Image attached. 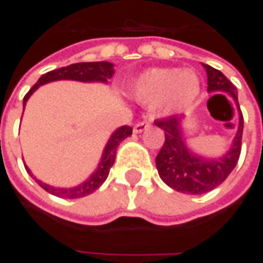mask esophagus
Here are the masks:
<instances>
[{
    "instance_id": "obj_1",
    "label": "esophagus",
    "mask_w": 263,
    "mask_h": 263,
    "mask_svg": "<svg viewBox=\"0 0 263 263\" xmlns=\"http://www.w3.org/2000/svg\"><path fill=\"white\" fill-rule=\"evenodd\" d=\"M149 127H151V123H149V121H139V123L135 124V127H133V132H135V133H142V132H145Z\"/></svg>"
}]
</instances>
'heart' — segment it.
Returning a JSON list of instances; mask_svg holds the SVG:
<instances>
[{"instance_id":"1","label":"heart","mask_w":263,"mask_h":263,"mask_svg":"<svg viewBox=\"0 0 263 263\" xmlns=\"http://www.w3.org/2000/svg\"><path fill=\"white\" fill-rule=\"evenodd\" d=\"M130 90L142 104L180 111L196 99L200 80L190 68H151L137 77Z\"/></svg>"}]
</instances>
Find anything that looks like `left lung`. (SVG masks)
<instances>
[{"instance_id": "8db88e82", "label": "left lung", "mask_w": 263, "mask_h": 263, "mask_svg": "<svg viewBox=\"0 0 263 263\" xmlns=\"http://www.w3.org/2000/svg\"><path fill=\"white\" fill-rule=\"evenodd\" d=\"M202 66L208 74V92H217L218 95L227 93L236 102L238 127L227 152L222 157L208 158L189 149L183 130V117H168L155 121L165 135V142L155 159L158 174L167 186L187 195H202L219 186L237 165L241 151L243 116L238 108L237 89L219 70L208 64Z\"/></svg>"}]
</instances>
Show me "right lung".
Instances as JSON below:
<instances>
[{"label":"right lung","instance_id":"right-lung-1","mask_svg":"<svg viewBox=\"0 0 263 263\" xmlns=\"http://www.w3.org/2000/svg\"><path fill=\"white\" fill-rule=\"evenodd\" d=\"M114 74V64L108 63V61H95V63H76V64H70L67 67H61L52 71H48L44 76L39 77V80L36 82V85L26 93L23 98V109H25L27 99L32 96L36 89L42 85H46L49 82H57V80H76V82H85V83H92V82H99V83H108V80ZM132 127L123 126L118 127L116 132L111 135L108 139L101 161L98 164L96 170L90 174V177L85 180L83 183H80L79 186L74 187H54L46 184L44 181L37 180L33 177L32 171L29 170L27 165L26 171L33 177L36 183L46 190L48 193L54 195L58 197H64V199H79V197H85L90 193H93L96 189L102 186V183L106 180V177L109 174V170L112 167L114 161H116V152L118 145L132 135Z\"/></svg>","mask_w":263,"mask_h":263}]
</instances>
